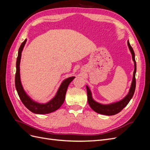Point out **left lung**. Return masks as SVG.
Returning <instances> with one entry per match:
<instances>
[{
    "mask_svg": "<svg viewBox=\"0 0 150 150\" xmlns=\"http://www.w3.org/2000/svg\"><path fill=\"white\" fill-rule=\"evenodd\" d=\"M128 46L131 54V56H132V59L133 61L134 62V68L133 74V79L132 81H131V84L130 88L129 89V91L128 94H127L120 101L112 102L108 104H103L101 103L97 102L93 98L91 91L88 86L86 85V89H87L88 94V101L89 103V105L92 108V110H93L95 112L99 113V114L106 116H112L117 114V113L120 112L125 106H126L127 104L129 103L131 98L133 96L136 88L135 75L136 72H137V64H136L135 61L134 52L133 48L131 46L129 40H128Z\"/></svg>",
    "mask_w": 150,
    "mask_h": 150,
    "instance_id": "left-lung-1",
    "label": "left lung"
}]
</instances>
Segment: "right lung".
<instances>
[{"label":"right lung","instance_id":"add662e5","mask_svg":"<svg viewBox=\"0 0 150 150\" xmlns=\"http://www.w3.org/2000/svg\"><path fill=\"white\" fill-rule=\"evenodd\" d=\"M27 39H25L24 41L21 44L19 49V51H18V56L16 61V73L15 78L16 88L21 101L29 111L35 113V114H48V113H51L58 110L61 106L62 104L64 103L68 86H69L71 81L75 78V77L71 76L63 80L60 86L59 87L55 96L48 102L46 103H41L34 101L25 91L21 81L20 63L22 52L23 51Z\"/></svg>","mask_w":150,"mask_h":150}]
</instances>
